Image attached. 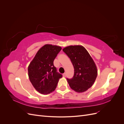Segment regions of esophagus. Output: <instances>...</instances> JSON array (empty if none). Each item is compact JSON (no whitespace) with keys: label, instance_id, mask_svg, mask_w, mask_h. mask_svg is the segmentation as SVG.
Listing matches in <instances>:
<instances>
[{"label":"esophagus","instance_id":"1","mask_svg":"<svg viewBox=\"0 0 124 124\" xmlns=\"http://www.w3.org/2000/svg\"><path fill=\"white\" fill-rule=\"evenodd\" d=\"M63 76L64 77H66V73H64L63 74Z\"/></svg>","mask_w":124,"mask_h":124}]
</instances>
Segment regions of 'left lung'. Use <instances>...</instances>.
I'll return each instance as SVG.
<instances>
[{
  "instance_id": "8db88e82",
  "label": "left lung",
  "mask_w": 124,
  "mask_h": 124,
  "mask_svg": "<svg viewBox=\"0 0 124 124\" xmlns=\"http://www.w3.org/2000/svg\"><path fill=\"white\" fill-rule=\"evenodd\" d=\"M70 58L74 72L71 78H67L70 87L82 93L92 87L97 76L95 63L85 48L81 46H69L62 50Z\"/></svg>"
}]
</instances>
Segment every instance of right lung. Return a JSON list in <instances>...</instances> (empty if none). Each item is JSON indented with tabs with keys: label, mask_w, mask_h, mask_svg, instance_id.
<instances>
[{
	"label": "right lung",
	"mask_w": 124,
	"mask_h": 124,
	"mask_svg": "<svg viewBox=\"0 0 124 124\" xmlns=\"http://www.w3.org/2000/svg\"><path fill=\"white\" fill-rule=\"evenodd\" d=\"M62 47L46 44L37 52L28 66V77L33 87L42 94L54 91L62 74L57 72L54 61Z\"/></svg>",
	"instance_id": "add662e5"
}]
</instances>
